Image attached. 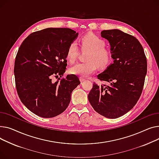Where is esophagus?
Masks as SVG:
<instances>
[{
	"label": "esophagus",
	"instance_id": "esophagus-1",
	"mask_svg": "<svg viewBox=\"0 0 159 159\" xmlns=\"http://www.w3.org/2000/svg\"><path fill=\"white\" fill-rule=\"evenodd\" d=\"M85 80H86L85 78H81V77L80 78V80L81 82H83L84 81H85Z\"/></svg>",
	"mask_w": 159,
	"mask_h": 159
}]
</instances>
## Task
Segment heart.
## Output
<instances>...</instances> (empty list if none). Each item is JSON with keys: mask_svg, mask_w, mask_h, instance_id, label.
<instances>
[{"mask_svg": "<svg viewBox=\"0 0 159 159\" xmlns=\"http://www.w3.org/2000/svg\"><path fill=\"white\" fill-rule=\"evenodd\" d=\"M81 48L89 50L85 62L78 63L69 69L72 74L82 77H87L94 73L98 65L100 68H106L112 61V53L109 49L105 48V42L96 35L90 34L83 36L81 40ZM79 54L78 45L71 43L67 51V59L70 62L76 61Z\"/></svg>", "mask_w": 159, "mask_h": 159, "instance_id": "1", "label": "heart"}]
</instances>
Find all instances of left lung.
<instances>
[{"instance_id": "left-lung-1", "label": "left lung", "mask_w": 159, "mask_h": 159, "mask_svg": "<svg viewBox=\"0 0 159 159\" xmlns=\"http://www.w3.org/2000/svg\"><path fill=\"white\" fill-rule=\"evenodd\" d=\"M110 45L114 63L98 74L109 85L94 83L88 98L100 115L116 119L126 114L141 95L147 73V60L143 46L130 34L119 30L101 31Z\"/></svg>"}]
</instances>
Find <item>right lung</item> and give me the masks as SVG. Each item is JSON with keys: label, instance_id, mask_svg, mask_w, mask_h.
Returning a JSON list of instances; mask_svg holds the SVG:
<instances>
[{"label": "right lung", "instance_id": "obj_1", "mask_svg": "<svg viewBox=\"0 0 159 159\" xmlns=\"http://www.w3.org/2000/svg\"><path fill=\"white\" fill-rule=\"evenodd\" d=\"M78 36L69 28H46L28 36L16 56L15 85L22 103L34 114L54 117L66 110L71 94L80 84L76 75L53 83L52 77L63 75L67 51Z\"/></svg>", "mask_w": 159, "mask_h": 159}]
</instances>
